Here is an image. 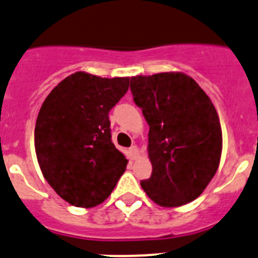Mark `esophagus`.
Returning <instances> with one entry per match:
<instances>
[{"label": "esophagus", "instance_id": "1", "mask_svg": "<svg viewBox=\"0 0 258 258\" xmlns=\"http://www.w3.org/2000/svg\"><path fill=\"white\" fill-rule=\"evenodd\" d=\"M129 153H131L132 158L136 160V158L138 157V147H137V146H132V147L129 148Z\"/></svg>", "mask_w": 258, "mask_h": 258}]
</instances>
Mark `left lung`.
<instances>
[{
  "instance_id": "1",
  "label": "left lung",
  "mask_w": 258,
  "mask_h": 258,
  "mask_svg": "<svg viewBox=\"0 0 258 258\" xmlns=\"http://www.w3.org/2000/svg\"><path fill=\"white\" fill-rule=\"evenodd\" d=\"M133 100L150 125V179L146 195L164 207H178L202 195L216 174L223 133L210 97L184 73L131 79Z\"/></svg>"
}]
</instances>
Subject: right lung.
Returning <instances> with one entry per match:
<instances>
[{"mask_svg":"<svg viewBox=\"0 0 258 258\" xmlns=\"http://www.w3.org/2000/svg\"><path fill=\"white\" fill-rule=\"evenodd\" d=\"M129 89V78L78 72L47 96L34 131L37 160L44 179L77 207L102 203L126 169L111 142L108 112Z\"/></svg>","mask_w":258,"mask_h":258,"instance_id":"right-lung-1","label":"right lung"}]
</instances>
